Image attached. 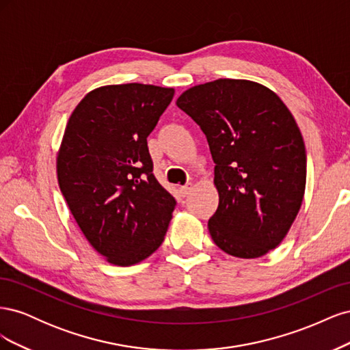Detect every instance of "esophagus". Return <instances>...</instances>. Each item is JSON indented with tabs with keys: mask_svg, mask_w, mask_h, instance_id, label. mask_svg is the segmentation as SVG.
Here are the masks:
<instances>
[{
	"mask_svg": "<svg viewBox=\"0 0 350 350\" xmlns=\"http://www.w3.org/2000/svg\"><path fill=\"white\" fill-rule=\"evenodd\" d=\"M194 188V183H188L187 185H184V187H181L179 189H181V193H183V196H187V194H189V191H191V189Z\"/></svg>",
	"mask_w": 350,
	"mask_h": 350,
	"instance_id": "obj_1",
	"label": "esophagus"
}]
</instances>
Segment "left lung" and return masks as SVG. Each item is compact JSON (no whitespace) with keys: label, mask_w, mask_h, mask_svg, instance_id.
Segmentation results:
<instances>
[{"label":"left lung","mask_w":350,"mask_h":350,"mask_svg":"<svg viewBox=\"0 0 350 350\" xmlns=\"http://www.w3.org/2000/svg\"><path fill=\"white\" fill-rule=\"evenodd\" d=\"M176 105L203 130L216 163L211 239L239 258L276 248L298 215L306 183L305 144L291 111L262 84L235 79L198 84Z\"/></svg>","instance_id":"obj_1"}]
</instances>
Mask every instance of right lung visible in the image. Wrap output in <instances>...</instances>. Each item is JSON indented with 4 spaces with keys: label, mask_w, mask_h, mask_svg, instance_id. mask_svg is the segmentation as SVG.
<instances>
[{
    "label": "right lung",
    "mask_w": 350,
    "mask_h": 350,
    "mask_svg": "<svg viewBox=\"0 0 350 350\" xmlns=\"http://www.w3.org/2000/svg\"><path fill=\"white\" fill-rule=\"evenodd\" d=\"M175 90L152 84L94 89L72 111L57 157L61 193L83 235L115 266L163 242L176 201L157 183L147 137Z\"/></svg>",
    "instance_id": "1"
}]
</instances>
